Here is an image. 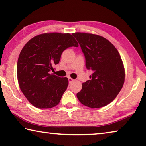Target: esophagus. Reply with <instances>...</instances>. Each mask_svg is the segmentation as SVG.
Here are the masks:
<instances>
[{
	"label": "esophagus",
	"mask_w": 146,
	"mask_h": 146,
	"mask_svg": "<svg viewBox=\"0 0 146 146\" xmlns=\"http://www.w3.org/2000/svg\"><path fill=\"white\" fill-rule=\"evenodd\" d=\"M68 82H69V83H72V82H74V80L71 78H68Z\"/></svg>",
	"instance_id": "esophagus-1"
}]
</instances>
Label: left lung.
I'll return each mask as SVG.
<instances>
[{
    "label": "left lung",
    "instance_id": "left-lung-1",
    "mask_svg": "<svg viewBox=\"0 0 146 146\" xmlns=\"http://www.w3.org/2000/svg\"><path fill=\"white\" fill-rule=\"evenodd\" d=\"M85 55L86 67L93 71L83 83L77 97L90 108L107 106L115 99L125 82V68L121 56L109 40L100 35L76 32L72 34Z\"/></svg>",
    "mask_w": 146,
    "mask_h": 146
}]
</instances>
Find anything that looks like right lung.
Wrapping results in <instances>:
<instances>
[{"label":"right lung","mask_w":146,"mask_h":146,"mask_svg":"<svg viewBox=\"0 0 146 146\" xmlns=\"http://www.w3.org/2000/svg\"><path fill=\"white\" fill-rule=\"evenodd\" d=\"M78 46L68 33H44L31 39L19 54L17 75L19 87L33 106L49 109L56 106L67 89V78L53 74L64 50Z\"/></svg>","instance_id":"right-lung-1"}]
</instances>
